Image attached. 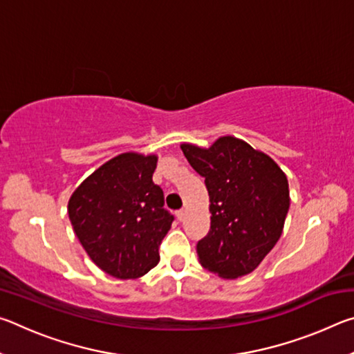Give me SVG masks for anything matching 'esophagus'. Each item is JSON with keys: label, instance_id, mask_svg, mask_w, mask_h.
<instances>
[{"label": "esophagus", "instance_id": "34e87169", "mask_svg": "<svg viewBox=\"0 0 354 354\" xmlns=\"http://www.w3.org/2000/svg\"><path fill=\"white\" fill-rule=\"evenodd\" d=\"M176 217H178L179 221H183L184 217H185V211H183V209H181V211H178V212H176Z\"/></svg>", "mask_w": 354, "mask_h": 354}]
</instances>
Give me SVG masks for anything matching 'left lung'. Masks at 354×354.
<instances>
[{
    "label": "left lung",
    "mask_w": 354,
    "mask_h": 354,
    "mask_svg": "<svg viewBox=\"0 0 354 354\" xmlns=\"http://www.w3.org/2000/svg\"><path fill=\"white\" fill-rule=\"evenodd\" d=\"M181 149L205 178L211 201V230L196 243L201 266L226 279L251 273L283 232L290 205L284 171L232 136L209 148L183 143Z\"/></svg>",
    "instance_id": "1"
}]
</instances>
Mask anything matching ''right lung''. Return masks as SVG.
I'll return each mask as SVG.
<instances>
[{
    "label": "right lung",
    "mask_w": 354,
    "mask_h": 354,
    "mask_svg": "<svg viewBox=\"0 0 354 354\" xmlns=\"http://www.w3.org/2000/svg\"><path fill=\"white\" fill-rule=\"evenodd\" d=\"M158 156L118 154L84 179L68 201V217L88 257L118 279H136L159 262L173 215L153 183Z\"/></svg>",
    "instance_id": "obj_1"
}]
</instances>
